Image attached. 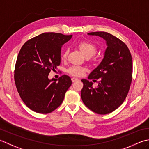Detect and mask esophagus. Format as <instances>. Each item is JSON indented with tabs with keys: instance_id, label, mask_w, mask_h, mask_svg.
<instances>
[{
	"instance_id": "34e87169",
	"label": "esophagus",
	"mask_w": 149,
	"mask_h": 149,
	"mask_svg": "<svg viewBox=\"0 0 149 149\" xmlns=\"http://www.w3.org/2000/svg\"><path fill=\"white\" fill-rule=\"evenodd\" d=\"M71 80H72V82H74V81H78V79L77 78H71Z\"/></svg>"
}]
</instances>
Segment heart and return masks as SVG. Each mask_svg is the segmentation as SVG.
<instances>
[{
	"label": "heart",
	"instance_id": "heart-1",
	"mask_svg": "<svg viewBox=\"0 0 149 149\" xmlns=\"http://www.w3.org/2000/svg\"><path fill=\"white\" fill-rule=\"evenodd\" d=\"M78 47L81 51V53H82L86 57H92L93 56L95 55L96 53L97 49L96 45L89 41L80 42V43H78ZM68 53L69 49L68 48H65V49L63 50L62 54V59H65L66 58L68 57ZM86 70V69L84 67L79 65H72L69 68L68 72L70 74L74 76V77H80L84 74Z\"/></svg>",
	"mask_w": 149,
	"mask_h": 149
}]
</instances>
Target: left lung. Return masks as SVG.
I'll return each mask as SVG.
<instances>
[{"mask_svg": "<svg viewBox=\"0 0 149 149\" xmlns=\"http://www.w3.org/2000/svg\"><path fill=\"white\" fill-rule=\"evenodd\" d=\"M88 35L103 38L107 47L102 61L88 77L98 80V87L93 88L92 81L82 79L81 98L90 110L107 114L119 107L128 94L132 77V56L127 45L110 33L98 31Z\"/></svg>", "mask_w": 149, "mask_h": 149, "instance_id": "obj_1", "label": "left lung"}]
</instances>
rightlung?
<instances>
[{"instance_id":"add662e5","label":"right lung","mask_w":149,"mask_h":149,"mask_svg":"<svg viewBox=\"0 0 149 149\" xmlns=\"http://www.w3.org/2000/svg\"><path fill=\"white\" fill-rule=\"evenodd\" d=\"M71 37L72 35L44 33L21 47L15 64V85L24 104L36 113L48 114L55 110L71 86L68 75L48 78L50 71L60 64L62 45Z\"/></svg>"}]
</instances>
